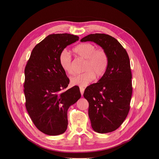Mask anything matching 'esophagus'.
<instances>
[{"label": "esophagus", "instance_id": "34e87169", "mask_svg": "<svg viewBox=\"0 0 159 159\" xmlns=\"http://www.w3.org/2000/svg\"><path fill=\"white\" fill-rule=\"evenodd\" d=\"M84 90H85L84 87H80V93H81V95H82V96H83V94H84Z\"/></svg>", "mask_w": 159, "mask_h": 159}]
</instances>
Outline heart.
I'll return each mask as SVG.
<instances>
[{
    "label": "heart",
    "mask_w": 159,
    "mask_h": 159,
    "mask_svg": "<svg viewBox=\"0 0 159 159\" xmlns=\"http://www.w3.org/2000/svg\"><path fill=\"white\" fill-rule=\"evenodd\" d=\"M73 52L75 55L84 60V72L71 77L70 83L74 85L84 87L93 82L96 77L101 78L106 74L109 65V57L102 49H97L91 43H82L76 46ZM59 64L67 74H72V58L66 50L61 52L58 57Z\"/></svg>",
    "instance_id": "b5f03b06"
}]
</instances>
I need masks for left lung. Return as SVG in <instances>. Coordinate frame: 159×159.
Wrapping results in <instances>:
<instances>
[{
  "label": "left lung",
  "mask_w": 159,
  "mask_h": 159,
  "mask_svg": "<svg viewBox=\"0 0 159 159\" xmlns=\"http://www.w3.org/2000/svg\"><path fill=\"white\" fill-rule=\"evenodd\" d=\"M80 41L94 42L108 55L106 74L85 89L84 97L89 102L93 129L99 133L113 131L123 123L130 108L133 88L128 55L120 42L108 34H90Z\"/></svg>",
  "instance_id": "8db88e82"
}]
</instances>
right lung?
Segmentation results:
<instances>
[{"instance_id": "add662e5", "label": "right lung", "mask_w": 159, "mask_h": 159, "mask_svg": "<svg viewBox=\"0 0 159 159\" xmlns=\"http://www.w3.org/2000/svg\"><path fill=\"white\" fill-rule=\"evenodd\" d=\"M79 39L67 33L48 35L34 47L25 67L26 107L36 127L48 135L66 131L68 109L81 97L78 86L65 90L70 80L58 61L61 52Z\"/></svg>"}]
</instances>
